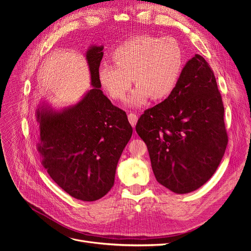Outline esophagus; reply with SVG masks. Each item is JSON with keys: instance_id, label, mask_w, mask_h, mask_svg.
Returning a JSON list of instances; mask_svg holds the SVG:
<instances>
[{"instance_id": "34e87169", "label": "esophagus", "mask_w": 251, "mask_h": 251, "mask_svg": "<svg viewBox=\"0 0 251 251\" xmlns=\"http://www.w3.org/2000/svg\"><path fill=\"white\" fill-rule=\"evenodd\" d=\"M128 120L130 122V124L132 125V127H135L136 123H137V120H138V116L136 114H133V113H130L128 115Z\"/></svg>"}]
</instances>
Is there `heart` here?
<instances>
[{"label": "heart", "mask_w": 251, "mask_h": 251, "mask_svg": "<svg viewBox=\"0 0 251 251\" xmlns=\"http://www.w3.org/2000/svg\"><path fill=\"white\" fill-rule=\"evenodd\" d=\"M111 61L113 66H102L99 70L101 88L112 100H121L133 77L137 86L126 100V105L139 108L151 97L163 100L173 94L185 67V54L173 37L142 34L119 45Z\"/></svg>", "instance_id": "1"}]
</instances>
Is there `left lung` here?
<instances>
[{"instance_id":"1","label":"left lung","mask_w":251,"mask_h":251,"mask_svg":"<svg viewBox=\"0 0 251 251\" xmlns=\"http://www.w3.org/2000/svg\"><path fill=\"white\" fill-rule=\"evenodd\" d=\"M156 181L178 194L201 187L218 169L228 137L216 77L199 54L187 61L174 92L139 118Z\"/></svg>"}]
</instances>
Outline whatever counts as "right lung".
I'll return each mask as SVG.
<instances>
[{
    "label": "right lung",
    "mask_w": 251,
    "mask_h": 251,
    "mask_svg": "<svg viewBox=\"0 0 251 251\" xmlns=\"http://www.w3.org/2000/svg\"><path fill=\"white\" fill-rule=\"evenodd\" d=\"M103 46H89L90 85L76 103L60 109L46 100L35 110L37 151L50 177L79 201H95L114 185L116 169L132 135L127 115L112 104L99 81Z\"/></svg>",
    "instance_id": "1"
}]
</instances>
